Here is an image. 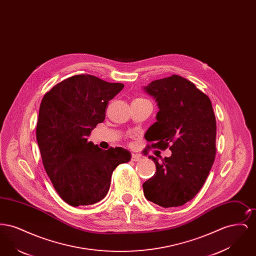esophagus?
Here are the masks:
<instances>
[{
	"label": "esophagus",
	"mask_w": 256,
	"mask_h": 256,
	"mask_svg": "<svg viewBox=\"0 0 256 256\" xmlns=\"http://www.w3.org/2000/svg\"><path fill=\"white\" fill-rule=\"evenodd\" d=\"M141 156H139V154H132V161H134V162H136V161H140L141 160Z\"/></svg>",
	"instance_id": "34e87169"
}]
</instances>
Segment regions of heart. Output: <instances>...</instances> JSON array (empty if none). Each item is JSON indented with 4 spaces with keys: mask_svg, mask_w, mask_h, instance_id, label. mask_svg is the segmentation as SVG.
I'll list each match as a JSON object with an SVG mask.
<instances>
[{
    "mask_svg": "<svg viewBox=\"0 0 256 256\" xmlns=\"http://www.w3.org/2000/svg\"><path fill=\"white\" fill-rule=\"evenodd\" d=\"M136 100H143V98H136Z\"/></svg>",
    "mask_w": 256,
    "mask_h": 256,
    "instance_id": "heart-1",
    "label": "heart"
}]
</instances>
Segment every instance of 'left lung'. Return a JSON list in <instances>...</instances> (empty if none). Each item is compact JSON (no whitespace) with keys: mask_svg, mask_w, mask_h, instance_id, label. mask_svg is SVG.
<instances>
[{"mask_svg":"<svg viewBox=\"0 0 256 256\" xmlns=\"http://www.w3.org/2000/svg\"><path fill=\"white\" fill-rule=\"evenodd\" d=\"M156 98V122L145 134L152 148L172 150L154 160L156 172L143 183L146 200L159 206H182L202 187L216 154V118L210 98L195 84L172 74L144 87Z\"/></svg>","mask_w":256,"mask_h":256,"instance_id":"left-lung-1","label":"left lung"}]
</instances>
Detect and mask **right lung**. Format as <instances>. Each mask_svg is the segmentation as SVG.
<instances>
[{
    "label": "right lung",
    "instance_id": "1",
    "mask_svg": "<svg viewBox=\"0 0 256 256\" xmlns=\"http://www.w3.org/2000/svg\"><path fill=\"white\" fill-rule=\"evenodd\" d=\"M122 88V84L76 74L54 86L41 100L36 140L42 162L58 194L72 206L102 200L113 170L130 160L122 148L104 150L87 139Z\"/></svg>",
    "mask_w": 256,
    "mask_h": 256
}]
</instances>
